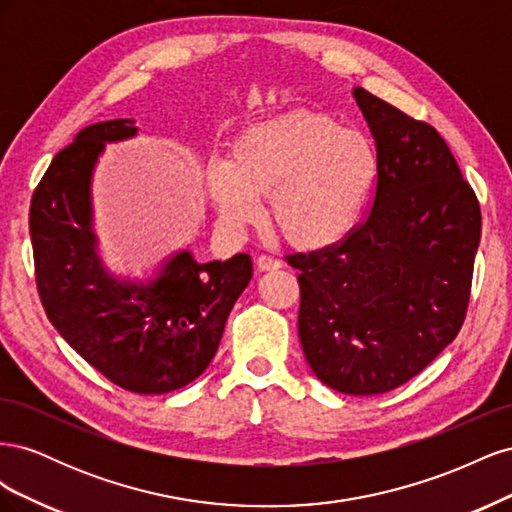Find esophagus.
<instances>
[{"instance_id":"1","label":"esophagus","mask_w":512,"mask_h":512,"mask_svg":"<svg viewBox=\"0 0 512 512\" xmlns=\"http://www.w3.org/2000/svg\"><path fill=\"white\" fill-rule=\"evenodd\" d=\"M256 267L260 269V271H275V269H280L282 267V262L277 260V258H273V256H258L256 258Z\"/></svg>"}]
</instances>
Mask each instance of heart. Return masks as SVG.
I'll return each instance as SVG.
<instances>
[{"label": "heart", "mask_w": 512, "mask_h": 512, "mask_svg": "<svg viewBox=\"0 0 512 512\" xmlns=\"http://www.w3.org/2000/svg\"><path fill=\"white\" fill-rule=\"evenodd\" d=\"M380 156L363 132L337 119L292 111L243 128L228 162L207 168L205 185L218 220L241 230L260 218L297 252L342 243L361 222L376 190Z\"/></svg>", "instance_id": "1"}]
</instances>
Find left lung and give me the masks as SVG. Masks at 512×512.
I'll list each match as a JSON object with an SVG mask.
<instances>
[{"instance_id": "8db88e82", "label": "left lung", "mask_w": 512, "mask_h": 512, "mask_svg": "<svg viewBox=\"0 0 512 512\" xmlns=\"http://www.w3.org/2000/svg\"><path fill=\"white\" fill-rule=\"evenodd\" d=\"M380 156L374 205L348 239L290 256L299 271V337L320 382L382 395L457 337L470 301L480 207L429 123L354 87Z\"/></svg>"}]
</instances>
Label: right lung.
Wrapping results in <instances>:
<instances>
[{
    "mask_svg": "<svg viewBox=\"0 0 512 512\" xmlns=\"http://www.w3.org/2000/svg\"><path fill=\"white\" fill-rule=\"evenodd\" d=\"M138 134L134 119L87 126L61 149L32 198L36 284L57 333L117 386L162 395L196 380L218 352L252 258H164L145 280L104 265L94 228V173L108 143Z\"/></svg>",
    "mask_w": 512,
    "mask_h": 512,
    "instance_id": "add662e5",
    "label": "right lung"
}]
</instances>
